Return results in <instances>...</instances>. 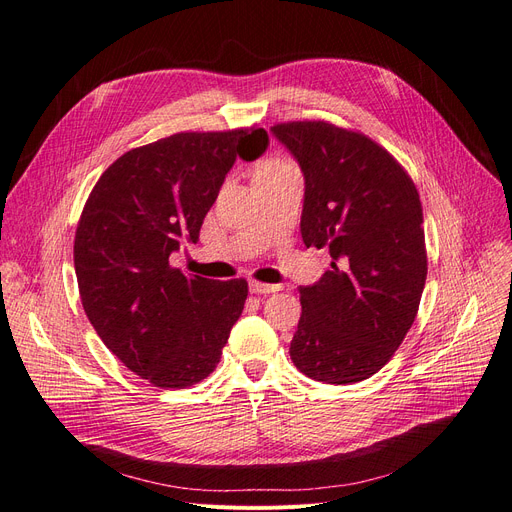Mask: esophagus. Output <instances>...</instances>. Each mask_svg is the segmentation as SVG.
<instances>
[{"mask_svg": "<svg viewBox=\"0 0 512 512\" xmlns=\"http://www.w3.org/2000/svg\"><path fill=\"white\" fill-rule=\"evenodd\" d=\"M283 289V285H268V283H251V291L257 293V295H268V293H276Z\"/></svg>", "mask_w": 512, "mask_h": 512, "instance_id": "esophagus-1", "label": "esophagus"}]
</instances>
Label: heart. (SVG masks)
I'll use <instances>...</instances> for the list:
<instances>
[{
  "mask_svg": "<svg viewBox=\"0 0 512 512\" xmlns=\"http://www.w3.org/2000/svg\"><path fill=\"white\" fill-rule=\"evenodd\" d=\"M285 166H291V163H287L283 159H270V161L263 163L259 172H270V170H278V168H285Z\"/></svg>",
  "mask_w": 512,
  "mask_h": 512,
  "instance_id": "b5f03b06",
  "label": "heart"
}]
</instances>
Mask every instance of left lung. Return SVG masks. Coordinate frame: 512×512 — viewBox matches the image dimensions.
Masks as SVG:
<instances>
[{
    "mask_svg": "<svg viewBox=\"0 0 512 512\" xmlns=\"http://www.w3.org/2000/svg\"><path fill=\"white\" fill-rule=\"evenodd\" d=\"M272 131L306 178L302 240L332 255V270L300 287L291 361L321 383L366 381L398 351L419 310L427 276L419 191L361 131L329 121H287Z\"/></svg>",
    "mask_w": 512,
    "mask_h": 512,
    "instance_id": "8db88e82",
    "label": "left lung"
}]
</instances>
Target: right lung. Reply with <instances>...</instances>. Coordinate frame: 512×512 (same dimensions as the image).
Returning a JSON list of instances; mask_svg holds the SVG:
<instances>
[{
    "label": "right lung",
    "instance_id": "obj_1",
    "mask_svg": "<svg viewBox=\"0 0 512 512\" xmlns=\"http://www.w3.org/2000/svg\"><path fill=\"white\" fill-rule=\"evenodd\" d=\"M263 127L178 131L131 148L91 189L74 238L80 302L127 370L185 389L217 368L249 283L183 274L170 259L200 240L236 157L257 159Z\"/></svg>",
    "mask_w": 512,
    "mask_h": 512
}]
</instances>
